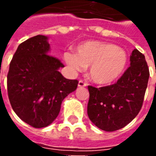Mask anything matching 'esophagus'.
<instances>
[{
	"mask_svg": "<svg viewBox=\"0 0 156 156\" xmlns=\"http://www.w3.org/2000/svg\"><path fill=\"white\" fill-rule=\"evenodd\" d=\"M87 86V83H85L83 80H79L78 82V87H86Z\"/></svg>",
	"mask_w": 156,
	"mask_h": 156,
	"instance_id": "34e87169",
	"label": "esophagus"
}]
</instances>
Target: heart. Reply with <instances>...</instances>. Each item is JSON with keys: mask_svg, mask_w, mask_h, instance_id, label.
Listing matches in <instances>:
<instances>
[{"mask_svg": "<svg viewBox=\"0 0 156 156\" xmlns=\"http://www.w3.org/2000/svg\"><path fill=\"white\" fill-rule=\"evenodd\" d=\"M63 58L73 71L82 72L90 67V78L98 84L115 81L124 73L128 63L124 50L111 43L98 41H84L76 48V54L65 52Z\"/></svg>", "mask_w": 156, "mask_h": 156, "instance_id": "1", "label": "heart"}]
</instances>
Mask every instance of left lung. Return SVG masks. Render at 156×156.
<instances>
[{
    "label": "left lung",
    "instance_id": "1",
    "mask_svg": "<svg viewBox=\"0 0 156 156\" xmlns=\"http://www.w3.org/2000/svg\"><path fill=\"white\" fill-rule=\"evenodd\" d=\"M149 77L144 55L134 49L130 66L115 83L101 88L88 87L90 120L105 131H115L126 126L140 111Z\"/></svg>",
    "mask_w": 156,
    "mask_h": 156
}]
</instances>
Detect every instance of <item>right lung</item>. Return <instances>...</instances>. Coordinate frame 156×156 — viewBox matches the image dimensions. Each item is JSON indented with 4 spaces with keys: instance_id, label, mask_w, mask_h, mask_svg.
<instances>
[{
    "instance_id": "add662e5",
    "label": "right lung",
    "mask_w": 156,
    "mask_h": 156,
    "mask_svg": "<svg viewBox=\"0 0 156 156\" xmlns=\"http://www.w3.org/2000/svg\"><path fill=\"white\" fill-rule=\"evenodd\" d=\"M48 37L37 35L19 45L7 74V93L13 110L34 128L47 127L58 117L62 100L76 90L78 80L65 78L64 65L48 54Z\"/></svg>"
}]
</instances>
